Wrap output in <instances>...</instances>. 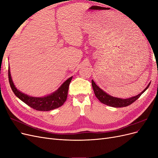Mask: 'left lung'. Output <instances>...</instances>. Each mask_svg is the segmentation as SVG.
Instances as JSON below:
<instances>
[{"mask_svg":"<svg viewBox=\"0 0 158 158\" xmlns=\"http://www.w3.org/2000/svg\"><path fill=\"white\" fill-rule=\"evenodd\" d=\"M92 88H93L95 96H96V98L102 103L107 105V106L113 107H127L129 106V105L132 104V103L135 102L136 100H137L138 98H139L140 95L145 92L148 87H149L150 83H149V84L148 85V86L143 90L140 94L136 95V96H134L128 99H121V98H114L111 96V95L107 94L99 87H98L94 82L93 80H92Z\"/></svg>","mask_w":158,"mask_h":158,"instance_id":"1","label":"left lung"}]
</instances>
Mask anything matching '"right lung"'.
<instances>
[{
    "label": "right lung",
    "instance_id": "add662e5",
    "mask_svg": "<svg viewBox=\"0 0 158 158\" xmlns=\"http://www.w3.org/2000/svg\"><path fill=\"white\" fill-rule=\"evenodd\" d=\"M72 78L73 76L66 80L58 89L51 94L42 98H35L22 93L15 87L11 78L10 68H8L9 82L14 94L28 106L37 111H47L63 106L67 98L69 87Z\"/></svg>",
    "mask_w": 158,
    "mask_h": 158
}]
</instances>
